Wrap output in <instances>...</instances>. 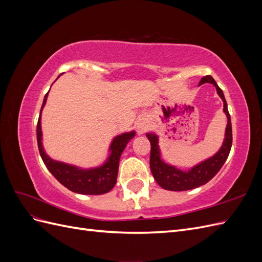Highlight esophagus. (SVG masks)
Returning <instances> with one entry per match:
<instances>
[{
	"label": "esophagus",
	"mask_w": 262,
	"mask_h": 262,
	"mask_svg": "<svg viewBox=\"0 0 262 262\" xmlns=\"http://www.w3.org/2000/svg\"><path fill=\"white\" fill-rule=\"evenodd\" d=\"M146 126L147 125L144 121H138V123H137V128H138L139 133H143L146 130Z\"/></svg>",
	"instance_id": "esophagus-1"
}]
</instances>
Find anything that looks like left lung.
Masks as SVG:
<instances>
[{"label": "left lung", "mask_w": 262, "mask_h": 262, "mask_svg": "<svg viewBox=\"0 0 262 262\" xmlns=\"http://www.w3.org/2000/svg\"><path fill=\"white\" fill-rule=\"evenodd\" d=\"M204 83H211L215 86L216 92L221 99L223 100V112L227 118V125L225 129V138L221 148L213 156L196 164L189 170H181L176 166L169 165L162 160L160 145H158V136L150 132L146 133V137L150 142V156H149V167L153 173V177L156 182L163 189L170 190V191H186L200 187L209 182L219 170L224 165L227 160L228 154L232 147V122L231 116H229L227 104L224 97L223 91H222L216 82L211 75H207L201 78L199 86Z\"/></svg>", "instance_id": "left-lung-1"}]
</instances>
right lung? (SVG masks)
Returning <instances> with one entry per match:
<instances>
[{
  "label": "right lung",
  "instance_id": "obj_1",
  "mask_svg": "<svg viewBox=\"0 0 262 262\" xmlns=\"http://www.w3.org/2000/svg\"><path fill=\"white\" fill-rule=\"evenodd\" d=\"M48 94L49 92L45 95L37 123V143L46 167L60 184L73 192L81 194H104L109 192L116 185L121 154L130 140L136 137V131L124 132L115 137L109 146V156L104 164L97 167L81 168L75 165L54 161L46 153L42 145L41 113Z\"/></svg>",
  "mask_w": 262,
  "mask_h": 262
}]
</instances>
